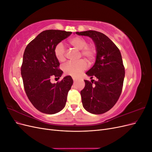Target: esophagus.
Here are the masks:
<instances>
[{"label": "esophagus", "instance_id": "esophagus-1", "mask_svg": "<svg viewBox=\"0 0 152 152\" xmlns=\"http://www.w3.org/2000/svg\"><path fill=\"white\" fill-rule=\"evenodd\" d=\"M72 79H73V80L74 81V82H75V81H77V78H75V77H72Z\"/></svg>", "mask_w": 152, "mask_h": 152}]
</instances>
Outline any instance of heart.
I'll list each match as a JSON object with an SVG mask.
<instances>
[{
  "label": "heart",
  "instance_id": "obj_1",
  "mask_svg": "<svg viewBox=\"0 0 152 152\" xmlns=\"http://www.w3.org/2000/svg\"><path fill=\"white\" fill-rule=\"evenodd\" d=\"M68 44L74 48L80 50V56H82L89 64L93 63L96 57V49L93 45H87V41L81 37L76 36L68 40ZM55 58L59 62L65 60V50L61 43L55 45L53 50ZM87 63L84 59L77 62H68L63 66V70L66 75L73 77L79 76L82 72L86 70Z\"/></svg>",
  "mask_w": 152,
  "mask_h": 152
}]
</instances>
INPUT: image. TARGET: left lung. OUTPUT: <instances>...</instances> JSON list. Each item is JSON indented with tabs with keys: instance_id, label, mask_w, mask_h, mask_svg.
<instances>
[{
	"instance_id": "left-lung-1",
	"label": "left lung",
	"mask_w": 152,
	"mask_h": 152,
	"mask_svg": "<svg viewBox=\"0 0 152 152\" xmlns=\"http://www.w3.org/2000/svg\"><path fill=\"white\" fill-rule=\"evenodd\" d=\"M76 34L91 37L97 52L94 66L86 72L91 79L96 77L97 80H84L85 87L80 91L82 105L91 113H104L115 104L122 93L125 68L121 53L116 45L101 32L87 30L77 31Z\"/></svg>"
}]
</instances>
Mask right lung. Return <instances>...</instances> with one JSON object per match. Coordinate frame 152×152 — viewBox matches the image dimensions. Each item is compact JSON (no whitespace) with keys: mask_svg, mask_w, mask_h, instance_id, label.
<instances>
[{"mask_svg":"<svg viewBox=\"0 0 152 152\" xmlns=\"http://www.w3.org/2000/svg\"><path fill=\"white\" fill-rule=\"evenodd\" d=\"M71 34L63 30H45L25 48L21 67L24 89L30 102L40 112L56 113L66 104L72 78L66 76L56 84H52L50 79H59L63 73L54 55L55 45Z\"/></svg>","mask_w":152,"mask_h":152,"instance_id":"add662e5","label":"right lung"}]
</instances>
